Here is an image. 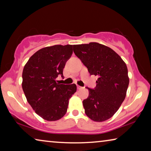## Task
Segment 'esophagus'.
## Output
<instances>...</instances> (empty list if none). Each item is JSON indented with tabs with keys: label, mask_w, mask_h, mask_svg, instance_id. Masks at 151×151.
I'll use <instances>...</instances> for the list:
<instances>
[{
	"label": "esophagus",
	"mask_w": 151,
	"mask_h": 151,
	"mask_svg": "<svg viewBox=\"0 0 151 151\" xmlns=\"http://www.w3.org/2000/svg\"><path fill=\"white\" fill-rule=\"evenodd\" d=\"M82 88H83V87H82V86H80L77 85V89H78V90H81V89H82Z\"/></svg>",
	"instance_id": "1"
}]
</instances>
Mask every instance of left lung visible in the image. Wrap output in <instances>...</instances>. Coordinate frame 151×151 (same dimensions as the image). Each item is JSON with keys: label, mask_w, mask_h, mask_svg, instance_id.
Here are the masks:
<instances>
[{"label": "left lung", "mask_w": 151, "mask_h": 151, "mask_svg": "<svg viewBox=\"0 0 151 151\" xmlns=\"http://www.w3.org/2000/svg\"><path fill=\"white\" fill-rule=\"evenodd\" d=\"M73 51L90 75L99 76L95 88L86 87L88 96L83 101L85 114L94 121H106L126 96L129 84L126 64L111 48L98 42L73 45Z\"/></svg>", "instance_id": "8db88e82"}]
</instances>
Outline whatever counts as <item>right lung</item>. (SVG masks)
I'll return each instance as SVG.
<instances>
[{
	"label": "right lung",
	"mask_w": 151,
	"mask_h": 151,
	"mask_svg": "<svg viewBox=\"0 0 151 151\" xmlns=\"http://www.w3.org/2000/svg\"><path fill=\"white\" fill-rule=\"evenodd\" d=\"M73 54V45H54L41 48L30 57L22 71V90L37 114L48 121L65 115L68 101L76 91L75 84L57 83Z\"/></svg>",
	"instance_id": "add662e5"
}]
</instances>
